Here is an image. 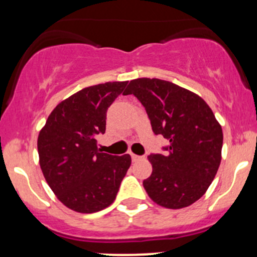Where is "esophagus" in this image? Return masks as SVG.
Returning a JSON list of instances; mask_svg holds the SVG:
<instances>
[{
    "mask_svg": "<svg viewBox=\"0 0 257 257\" xmlns=\"http://www.w3.org/2000/svg\"><path fill=\"white\" fill-rule=\"evenodd\" d=\"M131 158H132V161H140V160H142V156H137V155H135V153H131Z\"/></svg>",
    "mask_w": 257,
    "mask_h": 257,
    "instance_id": "esophagus-1",
    "label": "esophagus"
}]
</instances>
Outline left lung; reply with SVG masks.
<instances>
[{
	"label": "left lung",
	"mask_w": 257,
	"mask_h": 257,
	"mask_svg": "<svg viewBox=\"0 0 257 257\" xmlns=\"http://www.w3.org/2000/svg\"><path fill=\"white\" fill-rule=\"evenodd\" d=\"M144 105L155 135L168 146L151 153L152 174L144 181L151 199L181 209L197 202L213 182L221 161L223 130L207 102L189 90L161 79L130 81L123 95Z\"/></svg>",
	"instance_id": "8db88e82"
}]
</instances>
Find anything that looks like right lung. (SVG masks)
<instances>
[{
    "label": "right lung",
    "mask_w": 257,
    "mask_h": 257,
    "mask_svg": "<svg viewBox=\"0 0 257 257\" xmlns=\"http://www.w3.org/2000/svg\"><path fill=\"white\" fill-rule=\"evenodd\" d=\"M127 81L97 84L57 105L38 136L39 165L58 199L71 210L96 213L115 200L131 166L130 155L112 156L96 146L106 112Z\"/></svg>",
    "instance_id": "obj_1"
}]
</instances>
